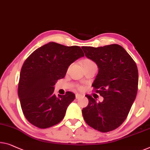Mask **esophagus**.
<instances>
[{
	"label": "esophagus",
	"mask_w": 150,
	"mask_h": 150,
	"mask_svg": "<svg viewBox=\"0 0 150 150\" xmlns=\"http://www.w3.org/2000/svg\"><path fill=\"white\" fill-rule=\"evenodd\" d=\"M81 97H83L82 94H79V93H76V94H75V98H77V99H78V98H79Z\"/></svg>",
	"instance_id": "obj_1"
}]
</instances>
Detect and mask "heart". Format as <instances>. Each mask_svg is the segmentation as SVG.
I'll return each instance as SVG.
<instances>
[{"instance_id": "b5f03b06", "label": "heart", "mask_w": 150, "mask_h": 150, "mask_svg": "<svg viewBox=\"0 0 150 150\" xmlns=\"http://www.w3.org/2000/svg\"><path fill=\"white\" fill-rule=\"evenodd\" d=\"M95 64L94 62H93L90 59H85L83 61V66H86V65H89V64ZM79 89H81L82 87H79Z\"/></svg>"}]
</instances>
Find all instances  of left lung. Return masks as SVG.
Segmentation results:
<instances>
[{
  "instance_id": "left-lung-1",
  "label": "left lung",
  "mask_w": 150,
  "mask_h": 150,
  "mask_svg": "<svg viewBox=\"0 0 150 150\" xmlns=\"http://www.w3.org/2000/svg\"><path fill=\"white\" fill-rule=\"evenodd\" d=\"M81 48L86 57L98 65V73L92 87L104 98L103 102L98 103L87 94L89 104L83 108V117L96 130L109 132L122 125L135 101L138 88L137 67L118 44Z\"/></svg>"
}]
</instances>
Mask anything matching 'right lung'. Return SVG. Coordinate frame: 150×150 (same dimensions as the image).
<instances>
[{"label": "right lung", "instance_id": "right-lung-1", "mask_svg": "<svg viewBox=\"0 0 150 150\" xmlns=\"http://www.w3.org/2000/svg\"><path fill=\"white\" fill-rule=\"evenodd\" d=\"M83 57L79 46L49 42L25 60L20 73L18 96L23 115L31 124L46 129L63 119L75 95L67 91L57 96L54 86L64 77L69 65Z\"/></svg>", "mask_w": 150, "mask_h": 150}]
</instances>
